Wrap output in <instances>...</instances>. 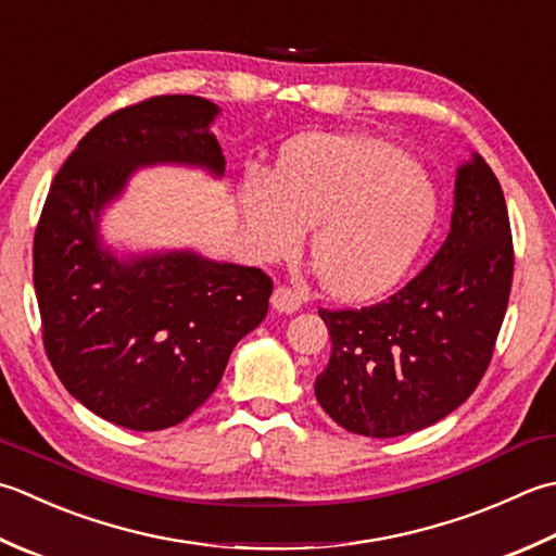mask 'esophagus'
Segmentation results:
<instances>
[{"mask_svg": "<svg viewBox=\"0 0 556 556\" xmlns=\"http://www.w3.org/2000/svg\"><path fill=\"white\" fill-rule=\"evenodd\" d=\"M303 303H306V299H303L299 291H293L289 287H277L275 293H271V308L279 311V313L299 311Z\"/></svg>", "mask_w": 556, "mask_h": 556, "instance_id": "34e87169", "label": "esophagus"}]
</instances>
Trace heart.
I'll return each mask as SVG.
<instances>
[{
	"label": "heart",
	"mask_w": 556,
	"mask_h": 556,
	"mask_svg": "<svg viewBox=\"0 0 556 556\" xmlns=\"http://www.w3.org/2000/svg\"><path fill=\"white\" fill-rule=\"evenodd\" d=\"M248 245L260 260L311 255L337 299L397 285L437 219V190L405 151L366 137H311L279 161L277 178L245 185Z\"/></svg>",
	"instance_id": "obj_1"
}]
</instances>
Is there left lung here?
<instances>
[{"label": "left lung", "instance_id": "8db88e82", "mask_svg": "<svg viewBox=\"0 0 556 556\" xmlns=\"http://www.w3.org/2000/svg\"><path fill=\"white\" fill-rule=\"evenodd\" d=\"M514 279L506 200L475 154L455 170L451 231L405 289L362 311H318L330 362L315 397L352 433L427 429L472 395L502 330Z\"/></svg>", "mask_w": 556, "mask_h": 556}]
</instances>
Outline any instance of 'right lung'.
Listing matches in <instances>:
<instances>
[{
	"instance_id": "1",
	"label": "right lung",
	"mask_w": 556,
	"mask_h": 556,
	"mask_svg": "<svg viewBox=\"0 0 556 556\" xmlns=\"http://www.w3.org/2000/svg\"><path fill=\"white\" fill-rule=\"evenodd\" d=\"M222 108L156 96L101 119L52 180L33 241L42 342L70 395L105 421L159 431L188 419L233 346L265 320L271 279L192 248L117 250L101 222L141 168L224 178Z\"/></svg>"
}]
</instances>
